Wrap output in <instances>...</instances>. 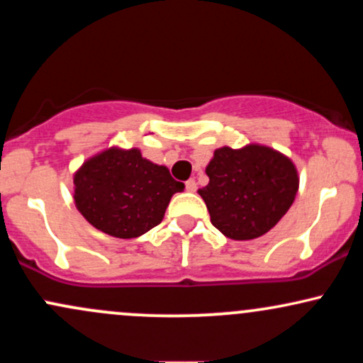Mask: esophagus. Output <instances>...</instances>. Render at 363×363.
<instances>
[{
    "instance_id": "34e87169",
    "label": "esophagus",
    "mask_w": 363,
    "mask_h": 363,
    "mask_svg": "<svg viewBox=\"0 0 363 363\" xmlns=\"http://www.w3.org/2000/svg\"><path fill=\"white\" fill-rule=\"evenodd\" d=\"M186 189L189 191V193H194V191H196V181H194V179H189V181L186 182Z\"/></svg>"
}]
</instances>
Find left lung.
Returning a JSON list of instances; mask_svg holds the SVG:
<instances>
[{"instance_id":"left-lung-1","label":"left lung","mask_w":363,"mask_h":363,"mask_svg":"<svg viewBox=\"0 0 363 363\" xmlns=\"http://www.w3.org/2000/svg\"><path fill=\"white\" fill-rule=\"evenodd\" d=\"M206 176L210 182L198 194L211 223L232 240L257 239L272 230L298 191V170L291 158L259 143L216 148Z\"/></svg>"}]
</instances>
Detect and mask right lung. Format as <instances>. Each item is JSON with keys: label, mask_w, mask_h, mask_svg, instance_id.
Masks as SVG:
<instances>
[{"label": "right lung", "mask_w": 363, "mask_h": 363, "mask_svg": "<svg viewBox=\"0 0 363 363\" xmlns=\"http://www.w3.org/2000/svg\"><path fill=\"white\" fill-rule=\"evenodd\" d=\"M74 206L97 230L136 239L164 220L170 198L184 184L140 148L109 147L86 158L73 174Z\"/></svg>", "instance_id": "1"}]
</instances>
